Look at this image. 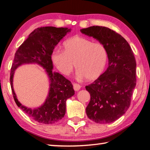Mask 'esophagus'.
<instances>
[{
	"mask_svg": "<svg viewBox=\"0 0 150 150\" xmlns=\"http://www.w3.org/2000/svg\"><path fill=\"white\" fill-rule=\"evenodd\" d=\"M73 89L75 91H79L81 89V85L77 83H73Z\"/></svg>",
	"mask_w": 150,
	"mask_h": 150,
	"instance_id": "obj_1",
	"label": "esophagus"
}]
</instances>
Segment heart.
I'll list each match as a JSON object with an SVG mask.
<instances>
[{"label": "heart", "mask_w": 150, "mask_h": 150, "mask_svg": "<svg viewBox=\"0 0 150 150\" xmlns=\"http://www.w3.org/2000/svg\"><path fill=\"white\" fill-rule=\"evenodd\" d=\"M62 50H55L52 61L58 71L65 76L69 75L75 67L76 77L81 80L96 79L105 67L108 53L103 45L80 36L69 38L63 42Z\"/></svg>", "instance_id": "heart-1"}]
</instances>
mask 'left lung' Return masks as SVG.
<instances>
[{"label": "left lung", "mask_w": 150, "mask_h": 150, "mask_svg": "<svg viewBox=\"0 0 150 150\" xmlns=\"http://www.w3.org/2000/svg\"><path fill=\"white\" fill-rule=\"evenodd\" d=\"M105 47L109 67L85 89L91 99L86 108L90 120L97 123L115 122L126 112L136 85V62L129 45L122 35L105 27L81 29Z\"/></svg>", "instance_id": "obj_1"}]
</instances>
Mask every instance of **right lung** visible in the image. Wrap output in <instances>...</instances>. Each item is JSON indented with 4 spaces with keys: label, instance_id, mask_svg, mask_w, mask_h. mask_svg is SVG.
I'll use <instances>...</instances> for the list:
<instances>
[{
    "label": "right lung",
    "instance_id": "obj_1",
    "mask_svg": "<svg viewBox=\"0 0 150 150\" xmlns=\"http://www.w3.org/2000/svg\"><path fill=\"white\" fill-rule=\"evenodd\" d=\"M71 29L68 28L44 27L30 33L16 51L11 71V86L16 105L37 122L53 124L62 119L66 111V101L75 94L73 85L62 75L53 71L51 54L54 47ZM37 63L45 69L50 81L49 95L43 105L37 109L27 108L16 98L12 81L16 69L23 64Z\"/></svg>",
    "mask_w": 150,
    "mask_h": 150
}]
</instances>
